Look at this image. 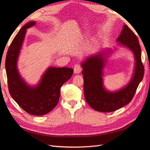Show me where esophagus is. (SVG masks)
<instances>
[{
	"instance_id": "esophagus-1",
	"label": "esophagus",
	"mask_w": 150,
	"mask_h": 150,
	"mask_svg": "<svg viewBox=\"0 0 150 150\" xmlns=\"http://www.w3.org/2000/svg\"><path fill=\"white\" fill-rule=\"evenodd\" d=\"M82 71V67L79 64H76L74 66V72L75 74H79Z\"/></svg>"
}]
</instances>
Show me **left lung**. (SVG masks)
<instances>
[{
	"label": "left lung",
	"mask_w": 150,
	"mask_h": 150,
	"mask_svg": "<svg viewBox=\"0 0 150 150\" xmlns=\"http://www.w3.org/2000/svg\"><path fill=\"white\" fill-rule=\"evenodd\" d=\"M116 41L119 45L130 49L135 59L132 78L123 88L110 92L103 86V69L106 61L107 51H111V49L91 54L81 63L85 99L91 107L98 111L112 112L130 103L144 76V66L142 62V51L138 39L128 25H123Z\"/></svg>",
	"instance_id": "8db88e82"
}]
</instances>
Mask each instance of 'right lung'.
Returning <instances> with one entry per match:
<instances>
[{"mask_svg":"<svg viewBox=\"0 0 150 150\" xmlns=\"http://www.w3.org/2000/svg\"><path fill=\"white\" fill-rule=\"evenodd\" d=\"M35 24V21L28 22L15 36L7 53L6 70L8 91L13 100L29 114L41 116L57 105L61 86L71 78L74 70L65 67H49L35 87L25 83L18 71L17 62L26 30Z\"/></svg>","mask_w":150,"mask_h":150,"instance_id":"add662e5","label":"right lung"}]
</instances>
